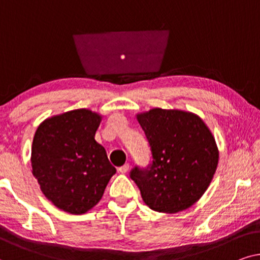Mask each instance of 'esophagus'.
Returning <instances> with one entry per match:
<instances>
[{
  "mask_svg": "<svg viewBox=\"0 0 260 260\" xmlns=\"http://www.w3.org/2000/svg\"><path fill=\"white\" fill-rule=\"evenodd\" d=\"M128 170H129V165H128V164H124V165L120 166V168L117 169V171L121 172V174H126Z\"/></svg>",
  "mask_w": 260,
  "mask_h": 260,
  "instance_id": "obj_1",
  "label": "esophagus"
}]
</instances>
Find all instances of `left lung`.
Listing matches in <instances>:
<instances>
[{
    "instance_id": "left-lung-1",
    "label": "left lung",
    "mask_w": 260,
    "mask_h": 260,
    "mask_svg": "<svg viewBox=\"0 0 260 260\" xmlns=\"http://www.w3.org/2000/svg\"><path fill=\"white\" fill-rule=\"evenodd\" d=\"M137 119L153 159L148 168L131 171L144 202L161 213L190 208L216 171L219 150L212 132L200 116L184 110L153 108Z\"/></svg>"
}]
</instances>
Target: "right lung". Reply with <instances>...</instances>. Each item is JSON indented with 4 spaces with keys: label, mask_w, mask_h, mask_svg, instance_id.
Returning a JSON list of instances; mask_svg holds the SVG:
<instances>
[{
    "label": "right lung",
    "mask_w": 260,
    "mask_h": 260,
    "mask_svg": "<svg viewBox=\"0 0 260 260\" xmlns=\"http://www.w3.org/2000/svg\"><path fill=\"white\" fill-rule=\"evenodd\" d=\"M102 116L75 109L48 117L32 144V172L47 200L64 212L84 214L102 199L116 172L95 140Z\"/></svg>",
    "instance_id": "add662e5"
}]
</instances>
